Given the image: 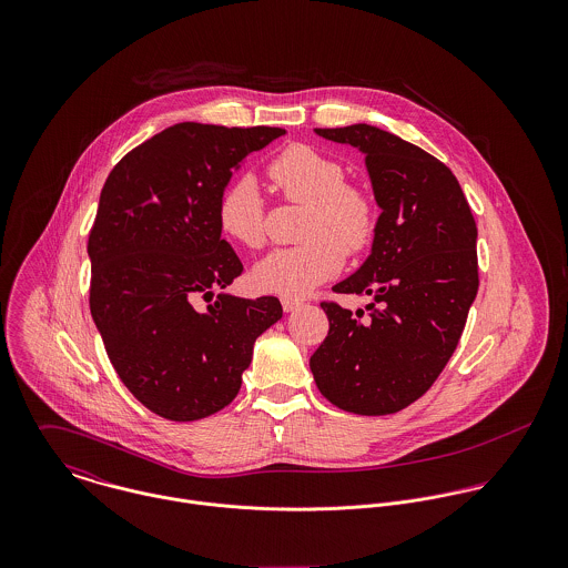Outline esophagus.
Here are the masks:
<instances>
[{
    "instance_id": "esophagus-1",
    "label": "esophagus",
    "mask_w": 568,
    "mask_h": 568,
    "mask_svg": "<svg viewBox=\"0 0 568 568\" xmlns=\"http://www.w3.org/2000/svg\"><path fill=\"white\" fill-rule=\"evenodd\" d=\"M302 304H304V302H302V300H297V297H282V308H284L286 313L297 311Z\"/></svg>"
}]
</instances>
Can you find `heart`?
<instances>
[{"instance_id":"obj_1","label":"heart","mask_w":568,"mask_h":568,"mask_svg":"<svg viewBox=\"0 0 568 568\" xmlns=\"http://www.w3.org/2000/svg\"><path fill=\"white\" fill-rule=\"evenodd\" d=\"M266 176L288 203L308 205L302 225L306 243L275 248L251 273L253 284L273 295L304 297L334 277L347 253H358L376 234L374 199L354 183L336 158L308 144H291L268 165ZM221 232L246 248H260L266 239L262 194L251 176L232 181L216 205Z\"/></svg>"}]
</instances>
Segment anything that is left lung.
<instances>
[{"label":"left lung","instance_id":"obj_1","mask_svg":"<svg viewBox=\"0 0 568 568\" xmlns=\"http://www.w3.org/2000/svg\"><path fill=\"white\" fill-rule=\"evenodd\" d=\"M315 131L365 153L383 212L369 257L332 288L372 295L369 315L322 302L329 329L311 369L343 410L398 413L430 389L462 338L479 291L477 223L450 168L419 146L369 124Z\"/></svg>","mask_w":568,"mask_h":568}]
</instances>
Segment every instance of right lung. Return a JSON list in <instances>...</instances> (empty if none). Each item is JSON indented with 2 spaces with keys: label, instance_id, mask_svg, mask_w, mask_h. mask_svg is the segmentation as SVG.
I'll return each instance as SVG.
<instances>
[{
  "label": "right lung",
  "instance_id": "add662e5",
  "mask_svg": "<svg viewBox=\"0 0 568 568\" xmlns=\"http://www.w3.org/2000/svg\"><path fill=\"white\" fill-rule=\"evenodd\" d=\"M284 129L181 122L109 172L87 253L89 308L124 387L160 417L194 422L241 392L255 338L277 320V297L221 293L243 262L216 223L234 168Z\"/></svg>",
  "mask_w": 568,
  "mask_h": 568
}]
</instances>
